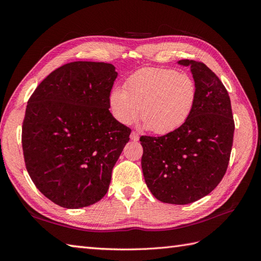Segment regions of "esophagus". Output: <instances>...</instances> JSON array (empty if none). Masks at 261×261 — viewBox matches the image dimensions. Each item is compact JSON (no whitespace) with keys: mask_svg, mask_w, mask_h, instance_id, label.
I'll return each mask as SVG.
<instances>
[{"mask_svg":"<svg viewBox=\"0 0 261 261\" xmlns=\"http://www.w3.org/2000/svg\"><path fill=\"white\" fill-rule=\"evenodd\" d=\"M130 139L134 140V141H137L139 139V134L137 132H132Z\"/></svg>","mask_w":261,"mask_h":261,"instance_id":"1","label":"esophagus"}]
</instances>
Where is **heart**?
<instances>
[{
	"label": "heart",
	"mask_w": 261,
	"mask_h": 261,
	"mask_svg": "<svg viewBox=\"0 0 261 261\" xmlns=\"http://www.w3.org/2000/svg\"><path fill=\"white\" fill-rule=\"evenodd\" d=\"M198 89L195 81L177 70L145 67L132 74L110 93V110L116 121L128 125L141 120L149 130L164 135L183 125L195 108Z\"/></svg>",
	"instance_id": "obj_1"
}]
</instances>
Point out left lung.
<instances>
[{"label":"left lung","mask_w":261,"mask_h":261,"mask_svg":"<svg viewBox=\"0 0 261 261\" xmlns=\"http://www.w3.org/2000/svg\"><path fill=\"white\" fill-rule=\"evenodd\" d=\"M191 66L198 97L192 114L176 130L160 137L141 136V168L158 200L187 204L210 194L223 178L233 146L231 100L219 77L202 62Z\"/></svg>","instance_id":"8db88e82"}]
</instances>
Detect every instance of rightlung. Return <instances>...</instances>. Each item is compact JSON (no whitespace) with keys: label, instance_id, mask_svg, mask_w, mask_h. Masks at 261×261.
<instances>
[{"label":"right lung","instance_id":"add662e5","mask_svg":"<svg viewBox=\"0 0 261 261\" xmlns=\"http://www.w3.org/2000/svg\"><path fill=\"white\" fill-rule=\"evenodd\" d=\"M117 76L103 62H72L46 76L31 94L22 122L23 159L46 198L68 209L107 194L130 128L110 112Z\"/></svg>","mask_w":261,"mask_h":261}]
</instances>
